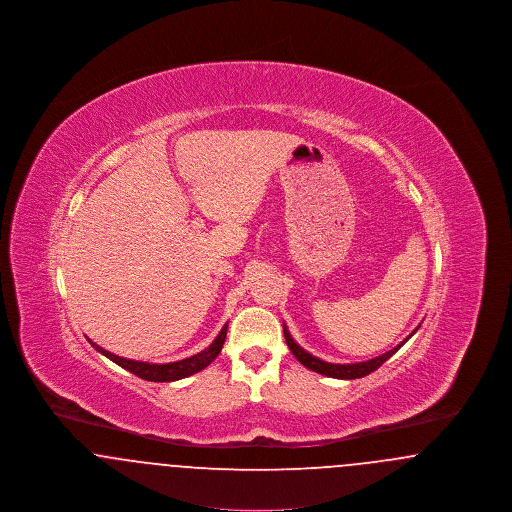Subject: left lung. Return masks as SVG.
Returning <instances> with one entry per match:
<instances>
[{
	"label": "left lung",
	"mask_w": 512,
	"mask_h": 512,
	"mask_svg": "<svg viewBox=\"0 0 512 512\" xmlns=\"http://www.w3.org/2000/svg\"><path fill=\"white\" fill-rule=\"evenodd\" d=\"M418 330V328H416ZM414 330V332H416ZM413 332V334H414ZM411 334V336H413ZM409 336V338H411ZM284 338H286V343H288V347H290V351L293 353V357L301 363L303 366H307L309 370H313V372H318V374H324V376H330V378H340V380H355V378H363V376H368L370 372H374L376 368H380V366L384 365L388 359H390L391 355H395L401 347H403V343L409 340H403L399 345H395L393 349H390L388 353H384V355H380V357H374V359H370V361H365V363H353V365H334V363H326V361H320L318 357L315 355H311L309 351H305L303 347H299L295 341H293L292 336H290V332H288V328H286V324H284Z\"/></svg>",
	"instance_id": "1"
}]
</instances>
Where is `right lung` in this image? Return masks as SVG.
<instances>
[{
	"label": "right lung",
	"instance_id": "add662e5",
	"mask_svg": "<svg viewBox=\"0 0 512 512\" xmlns=\"http://www.w3.org/2000/svg\"><path fill=\"white\" fill-rule=\"evenodd\" d=\"M226 330H228V324H224L215 341L207 349L199 351L197 355H192V357L182 359V361H176V363H167V365H151V363L124 359V357L105 351L103 347H99L98 343H94L90 338H88V341L92 343V347H96V351H99L101 355H105L107 359H111L113 363H117L124 370L136 374L142 380H147V382H174V380L188 378L195 372L203 370L205 366L211 365L219 357L220 349H222L224 340H226Z\"/></svg>",
	"mask_w": 512,
	"mask_h": 512
}]
</instances>
